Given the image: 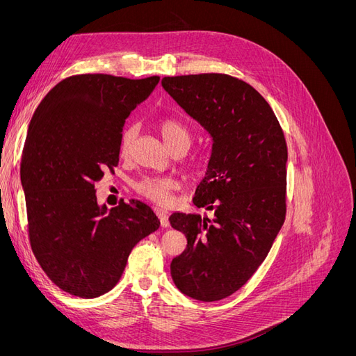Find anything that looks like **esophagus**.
Wrapping results in <instances>:
<instances>
[{
    "mask_svg": "<svg viewBox=\"0 0 356 356\" xmlns=\"http://www.w3.org/2000/svg\"><path fill=\"white\" fill-rule=\"evenodd\" d=\"M156 213H157V217L160 218L161 227H163V229H168V227H169V220H168V213H166V211H163V209H156Z\"/></svg>",
    "mask_w": 356,
    "mask_h": 356,
    "instance_id": "esophagus-1",
    "label": "esophagus"
}]
</instances>
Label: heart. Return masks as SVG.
<instances>
[{
    "label": "heart",
    "instance_id": "1",
    "mask_svg": "<svg viewBox=\"0 0 356 356\" xmlns=\"http://www.w3.org/2000/svg\"><path fill=\"white\" fill-rule=\"evenodd\" d=\"M159 131L165 141L174 148L187 149L191 144L193 132L191 129L178 118H163L159 122ZM138 134L136 124H129L123 129L120 143H118V152L122 157L131 154L134 141ZM138 195L156 202L159 204H168L172 200V191L177 188V181L170 177H145L136 181L134 184Z\"/></svg>",
    "mask_w": 356,
    "mask_h": 356
}]
</instances>
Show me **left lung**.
<instances>
[{
    "label": "left lung",
    "instance_id": "obj_1",
    "mask_svg": "<svg viewBox=\"0 0 356 356\" xmlns=\"http://www.w3.org/2000/svg\"><path fill=\"white\" fill-rule=\"evenodd\" d=\"M161 86L211 134L212 156L193 203L213 218L174 212L187 250L170 263L177 288L200 301L241 289L261 266L286 215L284 131L251 84L227 74L165 77Z\"/></svg>",
    "mask_w": 356,
    "mask_h": 356
}]
</instances>
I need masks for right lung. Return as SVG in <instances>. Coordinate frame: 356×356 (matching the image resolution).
Wrapping results in <instances>:
<instances>
[{
	"label": "right lung",
	"instance_id": "obj_1",
	"mask_svg": "<svg viewBox=\"0 0 356 356\" xmlns=\"http://www.w3.org/2000/svg\"><path fill=\"white\" fill-rule=\"evenodd\" d=\"M160 77L110 74L63 79L31 118L20 161L32 252L53 284L81 298L115 286L134 246L160 227L147 203L118 202L106 211L96 187L118 165L127 115Z\"/></svg>",
	"mask_w": 356,
	"mask_h": 356
}]
</instances>
